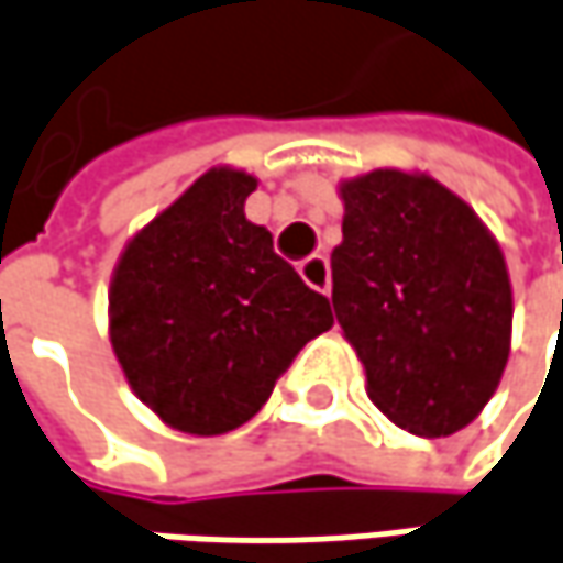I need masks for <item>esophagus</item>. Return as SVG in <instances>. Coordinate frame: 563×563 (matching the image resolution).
Returning <instances> with one entry per match:
<instances>
[{
    "mask_svg": "<svg viewBox=\"0 0 563 563\" xmlns=\"http://www.w3.org/2000/svg\"><path fill=\"white\" fill-rule=\"evenodd\" d=\"M299 274H302V280H306L311 289L330 292V264L324 255L306 257V261L299 264Z\"/></svg>",
    "mask_w": 563,
    "mask_h": 563,
    "instance_id": "esophagus-1",
    "label": "esophagus"
}]
</instances>
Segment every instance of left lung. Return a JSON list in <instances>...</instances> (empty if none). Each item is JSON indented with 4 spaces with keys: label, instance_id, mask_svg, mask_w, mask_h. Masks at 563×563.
Here are the masks:
<instances>
[{
    "label": "left lung",
    "instance_id": "left-lung-1",
    "mask_svg": "<svg viewBox=\"0 0 563 563\" xmlns=\"http://www.w3.org/2000/svg\"><path fill=\"white\" fill-rule=\"evenodd\" d=\"M333 311L368 400L412 434L466 428L498 390L514 292L478 213L428 173L372 169L340 183Z\"/></svg>",
    "mask_w": 563,
    "mask_h": 563
}]
</instances>
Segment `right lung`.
<instances>
[{
  "label": "right lung",
  "instance_id": "add662e5",
  "mask_svg": "<svg viewBox=\"0 0 563 563\" xmlns=\"http://www.w3.org/2000/svg\"><path fill=\"white\" fill-rule=\"evenodd\" d=\"M255 188L252 173L213 166L129 239L112 271V353L137 400L185 434L245 426L333 324L328 296L245 217Z\"/></svg>",
  "mask_w": 563,
  "mask_h": 563
}]
</instances>
